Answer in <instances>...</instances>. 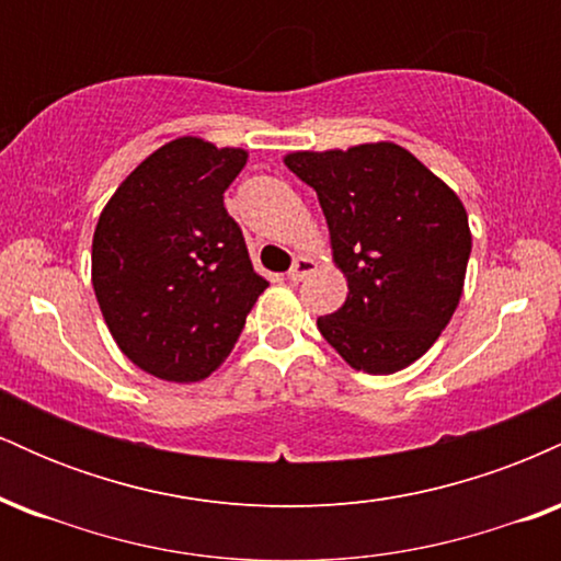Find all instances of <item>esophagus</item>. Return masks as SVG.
<instances>
[{"instance_id": "esophagus-1", "label": "esophagus", "mask_w": 561, "mask_h": 561, "mask_svg": "<svg viewBox=\"0 0 561 561\" xmlns=\"http://www.w3.org/2000/svg\"><path fill=\"white\" fill-rule=\"evenodd\" d=\"M313 268H317V263H313V259L298 255V259H295V263H293V268H289V272H287V279L289 282H302L308 274L313 272Z\"/></svg>"}]
</instances>
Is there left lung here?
Instances as JSON below:
<instances>
[{
  "instance_id": "8db88e82",
  "label": "left lung",
  "mask_w": 561,
  "mask_h": 561,
  "mask_svg": "<svg viewBox=\"0 0 561 561\" xmlns=\"http://www.w3.org/2000/svg\"><path fill=\"white\" fill-rule=\"evenodd\" d=\"M285 165L317 190L332 259L347 279L343 308L319 317V332L353 369H405L459 306L472 253L465 205L392 141L289 152Z\"/></svg>"
}]
</instances>
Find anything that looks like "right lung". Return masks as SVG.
Segmentation results:
<instances>
[{
    "label": "right lung",
    "mask_w": 561,
    "mask_h": 561,
    "mask_svg": "<svg viewBox=\"0 0 561 561\" xmlns=\"http://www.w3.org/2000/svg\"><path fill=\"white\" fill-rule=\"evenodd\" d=\"M244 163L240 147L179 137L128 173L96 221L92 285L107 330L165 382L216 371L268 287L224 208Z\"/></svg>",
    "instance_id": "1"
}]
</instances>
